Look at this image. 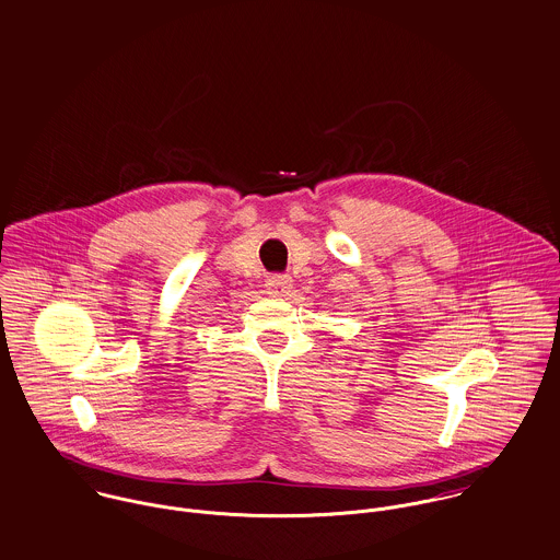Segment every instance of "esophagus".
<instances>
[{
	"label": "esophagus",
	"instance_id": "esophagus-1",
	"mask_svg": "<svg viewBox=\"0 0 560 560\" xmlns=\"http://www.w3.org/2000/svg\"><path fill=\"white\" fill-rule=\"evenodd\" d=\"M290 285H292V281H290V277H285V275H270V277L266 279V290H268V294H272V296H283V294L290 290Z\"/></svg>",
	"mask_w": 560,
	"mask_h": 560
}]
</instances>
